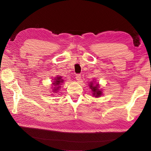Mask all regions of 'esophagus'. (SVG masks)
<instances>
[{
  "label": "esophagus",
  "instance_id": "esophagus-1",
  "mask_svg": "<svg viewBox=\"0 0 151 151\" xmlns=\"http://www.w3.org/2000/svg\"><path fill=\"white\" fill-rule=\"evenodd\" d=\"M75 78H76V81H81V75H76V76H75Z\"/></svg>",
  "mask_w": 151,
  "mask_h": 151
}]
</instances>
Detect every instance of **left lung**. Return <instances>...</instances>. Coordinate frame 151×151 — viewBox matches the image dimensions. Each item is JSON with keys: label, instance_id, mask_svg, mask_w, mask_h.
Returning a JSON list of instances; mask_svg holds the SVG:
<instances>
[{"label": "left lung", "instance_id": "left-lung-1", "mask_svg": "<svg viewBox=\"0 0 151 151\" xmlns=\"http://www.w3.org/2000/svg\"><path fill=\"white\" fill-rule=\"evenodd\" d=\"M89 88L91 89L93 96H94L95 97L98 98L102 95V90L100 89V86L99 83H96L95 81H93L89 82Z\"/></svg>", "mask_w": 151, "mask_h": 151}]
</instances>
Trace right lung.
I'll return each instance as SVG.
<instances>
[{"mask_svg":"<svg viewBox=\"0 0 151 151\" xmlns=\"http://www.w3.org/2000/svg\"><path fill=\"white\" fill-rule=\"evenodd\" d=\"M64 82V80L62 79V76H57L55 78H54V81L52 83V86H53V88L52 89V92L54 93H56L59 91L60 89L61 88V85H62V84ZM53 94V93H52Z\"/></svg>","mask_w":151,"mask_h":151,"instance_id":"add662e5","label":"right lung"}]
</instances>
